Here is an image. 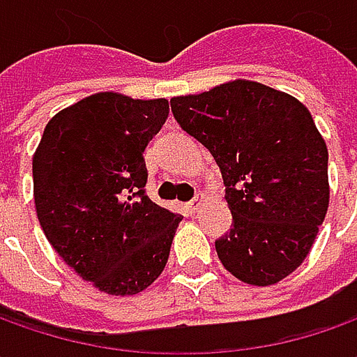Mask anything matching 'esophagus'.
<instances>
[{
	"instance_id": "obj_1",
	"label": "esophagus",
	"mask_w": 357,
	"mask_h": 357,
	"mask_svg": "<svg viewBox=\"0 0 357 357\" xmlns=\"http://www.w3.org/2000/svg\"><path fill=\"white\" fill-rule=\"evenodd\" d=\"M204 202V195H197L195 199L190 200L188 204H186V208H188V213H197L199 211V206Z\"/></svg>"
}]
</instances>
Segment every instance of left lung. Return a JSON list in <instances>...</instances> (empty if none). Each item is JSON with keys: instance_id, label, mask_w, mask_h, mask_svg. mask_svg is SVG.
Masks as SVG:
<instances>
[{"instance_id": "1", "label": "left lung", "mask_w": 357, "mask_h": 357, "mask_svg": "<svg viewBox=\"0 0 357 357\" xmlns=\"http://www.w3.org/2000/svg\"><path fill=\"white\" fill-rule=\"evenodd\" d=\"M172 115L216 160L232 228L214 242L232 276L272 286L312 250L330 204L328 146L296 97L236 79L171 99Z\"/></svg>"}]
</instances>
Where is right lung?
<instances>
[{
  "mask_svg": "<svg viewBox=\"0 0 357 357\" xmlns=\"http://www.w3.org/2000/svg\"><path fill=\"white\" fill-rule=\"evenodd\" d=\"M167 117V99L95 93L51 117L35 149L39 225L63 262L105 294H139L167 266L183 216L146 197L143 158Z\"/></svg>",
  "mask_w": 357,
  "mask_h": 357,
  "instance_id": "obj_1",
  "label": "right lung"
}]
</instances>
